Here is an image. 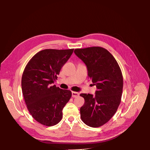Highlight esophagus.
Returning <instances> with one entry per match:
<instances>
[{
  "mask_svg": "<svg viewBox=\"0 0 150 150\" xmlns=\"http://www.w3.org/2000/svg\"><path fill=\"white\" fill-rule=\"evenodd\" d=\"M79 95V93L78 92H76V91H72V97H77Z\"/></svg>",
  "mask_w": 150,
  "mask_h": 150,
  "instance_id": "obj_1",
  "label": "esophagus"
}]
</instances>
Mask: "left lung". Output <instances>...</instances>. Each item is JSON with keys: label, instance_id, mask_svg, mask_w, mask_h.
<instances>
[{"label": "left lung", "instance_id": "left-lung-1", "mask_svg": "<svg viewBox=\"0 0 150 150\" xmlns=\"http://www.w3.org/2000/svg\"><path fill=\"white\" fill-rule=\"evenodd\" d=\"M74 52L86 65L88 75L97 90L95 95L81 93L84 104L81 118L87 126L98 128L109 121L119 108L122 97L123 77L114 57L104 47L75 49Z\"/></svg>", "mask_w": 150, "mask_h": 150}]
</instances>
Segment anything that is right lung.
I'll return each mask as SVG.
<instances>
[{"label": "right lung", "mask_w": 150, "mask_h": 150, "mask_svg": "<svg viewBox=\"0 0 150 150\" xmlns=\"http://www.w3.org/2000/svg\"><path fill=\"white\" fill-rule=\"evenodd\" d=\"M74 49H46L37 53L24 68L21 86L25 103L33 119L46 126L58 124L71 91L52 84Z\"/></svg>", "instance_id": "1"}]
</instances>
